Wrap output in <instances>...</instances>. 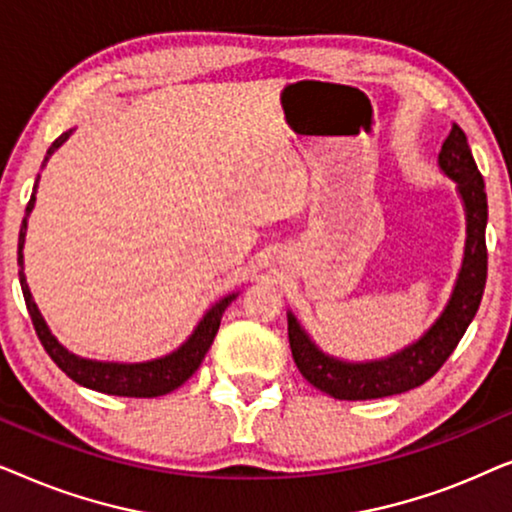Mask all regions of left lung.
I'll return each instance as SVG.
<instances>
[{"label": "left lung", "instance_id": "1", "mask_svg": "<svg viewBox=\"0 0 512 512\" xmlns=\"http://www.w3.org/2000/svg\"><path fill=\"white\" fill-rule=\"evenodd\" d=\"M438 165L457 181L466 209V251L457 284L445 312L417 342L380 361L349 363L333 359L314 345L298 319L289 312V345L293 361L307 382L338 401H368L403 394L431 380L450 359L464 338L468 324L478 312L487 282V193L485 181L475 165L471 146L457 123L438 153Z\"/></svg>", "mask_w": 512, "mask_h": 512}]
</instances>
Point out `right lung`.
<instances>
[{
  "label": "right lung",
  "instance_id": "obj_1",
  "mask_svg": "<svg viewBox=\"0 0 512 512\" xmlns=\"http://www.w3.org/2000/svg\"><path fill=\"white\" fill-rule=\"evenodd\" d=\"M72 130L62 132V135L55 139L48 149L46 160L53 156V151H58L62 144L67 142ZM39 184V177H37ZM37 184H34V193H37ZM34 193L30 202H27L23 226H20V237H18V265H20V289H23L27 312H30L34 331H37L41 345H44L46 354L51 356L62 373L72 377L76 384L81 387H88L93 391H102V394L109 396H128V398H156L163 394H170L177 387H181L188 377H191L195 370L200 368L202 359H205L207 349L212 347L216 338V331H219L221 317L226 312V307L237 298V293H230V296L221 298L219 303L212 305L207 310L205 317L200 319V324L195 326L191 338H188L179 349H174L172 354L160 356V359L144 361V363H114V361H93V359H81L72 352H67L65 347L60 345L58 340L53 338L51 331H48L44 317H41L37 303L32 300L30 286H27L25 272H23V244H25V230H27V216L34 209Z\"/></svg>",
  "mask_w": 512,
  "mask_h": 512
}]
</instances>
